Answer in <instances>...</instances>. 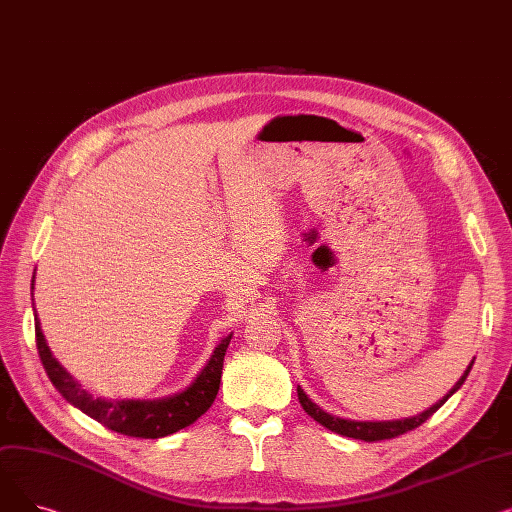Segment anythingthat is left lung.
Segmentation results:
<instances>
[{"label":"left lung","mask_w":512,"mask_h":512,"mask_svg":"<svg viewBox=\"0 0 512 512\" xmlns=\"http://www.w3.org/2000/svg\"><path fill=\"white\" fill-rule=\"evenodd\" d=\"M471 367H473V361L469 363V367H467L465 373L461 375V380L456 382V384L448 390V394H446L442 400L436 402V405H432L429 409H425L423 413H417V415H413V417L392 419V421H353V419H342V417L330 415V413H326L321 407H317L315 402L303 392L301 386H297V392H299V402H301V407L305 409V413L311 415L317 423L328 427L330 432L340 434V436H346V438H355V440L378 442V440H390V438L407 434V432H411V429L419 427L423 421H427L429 417H432V415L444 405V402L465 384Z\"/></svg>","instance_id":"left-lung-1"}]
</instances>
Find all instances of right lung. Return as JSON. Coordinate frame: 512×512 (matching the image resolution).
I'll return each mask as SVG.
<instances>
[{"instance_id":"1","label":"right lung","mask_w":512,"mask_h":512,"mask_svg":"<svg viewBox=\"0 0 512 512\" xmlns=\"http://www.w3.org/2000/svg\"><path fill=\"white\" fill-rule=\"evenodd\" d=\"M35 288V276H33ZM35 336L41 363L49 375L51 384L56 390L74 405L76 409L99 421L101 425L110 427L112 432L130 436V438H164L178 429L195 423L211 405L220 390L224 355L230 344L232 332L226 334L218 344H215L211 357L197 373V378L188 384L184 390L161 396V398H124V400H105L95 398L85 388L72 378V375L60 365V361L49 351L47 340L41 330V321L35 313Z\"/></svg>"}]
</instances>
